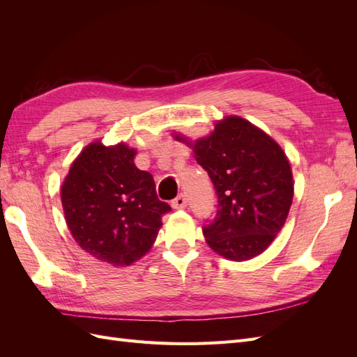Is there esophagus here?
<instances>
[{"label":"esophagus","instance_id":"1","mask_svg":"<svg viewBox=\"0 0 357 357\" xmlns=\"http://www.w3.org/2000/svg\"><path fill=\"white\" fill-rule=\"evenodd\" d=\"M172 207L174 208H177V210H183V208H186V205H188V199L185 198V195H178L174 201H172Z\"/></svg>","mask_w":357,"mask_h":357}]
</instances>
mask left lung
Listing matches in <instances>:
<instances>
[{"label": "left lung", "instance_id": "1", "mask_svg": "<svg viewBox=\"0 0 357 357\" xmlns=\"http://www.w3.org/2000/svg\"><path fill=\"white\" fill-rule=\"evenodd\" d=\"M172 138L193 150L218 192V213L202 229L211 250L235 262L264 253L282 231L294 201L284 150L240 116L223 117L210 135L195 142L177 132Z\"/></svg>", "mask_w": 357, "mask_h": 357}]
</instances>
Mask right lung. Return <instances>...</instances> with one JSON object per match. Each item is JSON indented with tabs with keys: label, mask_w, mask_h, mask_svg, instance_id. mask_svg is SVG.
<instances>
[{
	"label": "right lung",
	"mask_w": 357,
	"mask_h": 357,
	"mask_svg": "<svg viewBox=\"0 0 357 357\" xmlns=\"http://www.w3.org/2000/svg\"><path fill=\"white\" fill-rule=\"evenodd\" d=\"M137 150L100 139L74 159L61 186L68 229L86 253L112 266H129L156 241L162 215L171 210L158 199L150 172L134 164Z\"/></svg>",
	"instance_id": "add662e5"
}]
</instances>
